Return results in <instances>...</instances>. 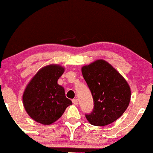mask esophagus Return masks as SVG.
I'll list each match as a JSON object with an SVG mask.
<instances>
[{
  "label": "esophagus",
  "mask_w": 153,
  "mask_h": 153,
  "mask_svg": "<svg viewBox=\"0 0 153 153\" xmlns=\"http://www.w3.org/2000/svg\"><path fill=\"white\" fill-rule=\"evenodd\" d=\"M72 102H73V104H74V105H77V104H78V100H77L76 99H73Z\"/></svg>",
  "instance_id": "obj_1"
}]
</instances>
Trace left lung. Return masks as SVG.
Returning <instances> with one entry per match:
<instances>
[{"label": "left lung", "instance_id": "8db88e82", "mask_svg": "<svg viewBox=\"0 0 153 153\" xmlns=\"http://www.w3.org/2000/svg\"><path fill=\"white\" fill-rule=\"evenodd\" d=\"M81 71L94 102L93 111L85 114V118L95 126L114 123L122 116L130 102L128 83L116 69L103 60L83 66Z\"/></svg>", "mask_w": 153, "mask_h": 153}]
</instances>
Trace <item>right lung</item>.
I'll list each match as a JSON object with an SVG mask.
<instances>
[{
	"mask_svg": "<svg viewBox=\"0 0 153 153\" xmlns=\"http://www.w3.org/2000/svg\"><path fill=\"white\" fill-rule=\"evenodd\" d=\"M65 69L57 65L42 68L27 85L23 103L28 114L36 122L50 125L59 119L72 101L66 97L58 79Z\"/></svg>",
	"mask_w": 153,
	"mask_h": 153,
	"instance_id": "1",
	"label": "right lung"
}]
</instances>
